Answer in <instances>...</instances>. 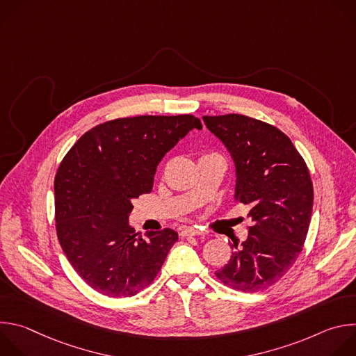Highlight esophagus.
<instances>
[{
    "instance_id": "34e87169",
    "label": "esophagus",
    "mask_w": 356,
    "mask_h": 356,
    "mask_svg": "<svg viewBox=\"0 0 356 356\" xmlns=\"http://www.w3.org/2000/svg\"><path fill=\"white\" fill-rule=\"evenodd\" d=\"M195 235H206V232L197 228H186L181 231V236H195Z\"/></svg>"
}]
</instances>
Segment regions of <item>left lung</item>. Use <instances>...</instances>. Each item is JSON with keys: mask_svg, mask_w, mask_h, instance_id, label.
Here are the masks:
<instances>
[{"mask_svg": "<svg viewBox=\"0 0 356 356\" xmlns=\"http://www.w3.org/2000/svg\"><path fill=\"white\" fill-rule=\"evenodd\" d=\"M235 163L236 202L250 207L248 238L216 272L228 287L265 290L293 266L313 213V181L306 162L276 127L241 114L202 117Z\"/></svg>", "mask_w": 356, "mask_h": 356, "instance_id": "left-lung-1", "label": "left lung"}]
</instances>
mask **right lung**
<instances>
[{"label":"right lung","mask_w":356,"mask_h":356,"mask_svg":"<svg viewBox=\"0 0 356 356\" xmlns=\"http://www.w3.org/2000/svg\"><path fill=\"white\" fill-rule=\"evenodd\" d=\"M194 128L202 125L188 114L118 118L87 131L62 161L55 177L58 238L95 291L129 297L158 276L177 232L138 236L128 220L132 200L152 191L163 156Z\"/></svg>","instance_id":"obj_1"}]
</instances>
